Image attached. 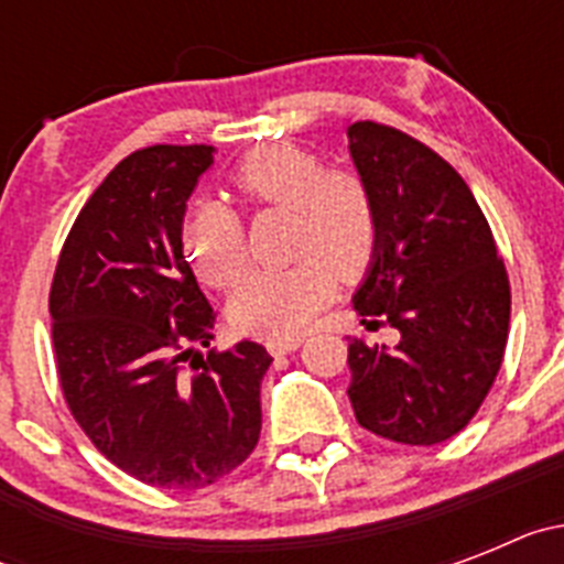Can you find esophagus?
Wrapping results in <instances>:
<instances>
[{"label":"esophagus","mask_w":564,"mask_h":564,"mask_svg":"<svg viewBox=\"0 0 564 564\" xmlns=\"http://www.w3.org/2000/svg\"><path fill=\"white\" fill-rule=\"evenodd\" d=\"M265 347H268V352H271V356H285V352H293V350H296V347H302V336L268 338Z\"/></svg>","instance_id":"1"}]
</instances>
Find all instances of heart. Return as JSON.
<instances>
[{
    "instance_id": "b5f03b06",
    "label": "heart",
    "mask_w": 564,
    "mask_h": 564,
    "mask_svg": "<svg viewBox=\"0 0 564 564\" xmlns=\"http://www.w3.org/2000/svg\"><path fill=\"white\" fill-rule=\"evenodd\" d=\"M239 197L257 206L293 208V253L288 268L253 271L234 291L228 316L246 333L293 336L311 325L336 291V273L356 279L378 248V208L370 186L352 172L327 169L293 143L253 149L231 172ZM194 271L212 288H231L248 268L246 226L220 203H203L183 228Z\"/></svg>"
}]
</instances>
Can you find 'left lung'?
<instances>
[{"label": "left lung", "instance_id": "1", "mask_svg": "<svg viewBox=\"0 0 564 564\" xmlns=\"http://www.w3.org/2000/svg\"><path fill=\"white\" fill-rule=\"evenodd\" d=\"M378 208V248L352 307L395 347L350 338L356 421L395 443L449 441L480 410L502 364L511 288L475 194L441 154L372 121L347 129Z\"/></svg>", "mask_w": 564, "mask_h": 564}]
</instances>
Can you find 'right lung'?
<instances>
[{
    "mask_svg": "<svg viewBox=\"0 0 564 564\" xmlns=\"http://www.w3.org/2000/svg\"><path fill=\"white\" fill-rule=\"evenodd\" d=\"M214 147H149L93 192L50 288L64 398L87 437L134 480L206 488L253 452L259 383L273 358L257 341L183 367L214 318L183 253L186 203Z\"/></svg>",
    "mask_w": 564,
    "mask_h": 564,
    "instance_id": "add662e5",
    "label": "right lung"
}]
</instances>
